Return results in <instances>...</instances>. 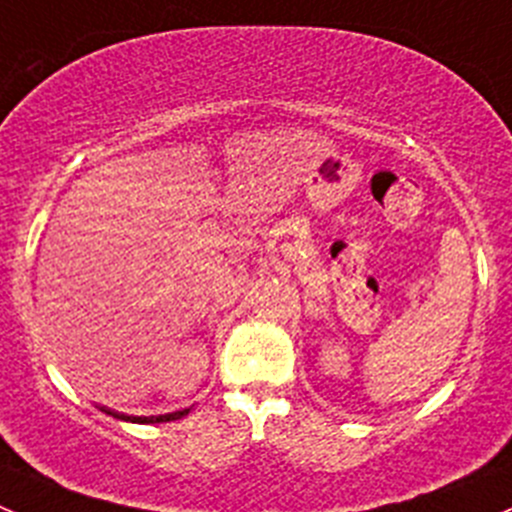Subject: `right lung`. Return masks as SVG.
Listing matches in <instances>:
<instances>
[{"label": "right lung", "instance_id": "obj_1", "mask_svg": "<svg viewBox=\"0 0 512 512\" xmlns=\"http://www.w3.org/2000/svg\"><path fill=\"white\" fill-rule=\"evenodd\" d=\"M105 415L115 417V420H123V422H135V425H158V422H173V420H180V417H186L188 412H191V407L188 410H178V412H168V415H150V417H135V415H125V412H115L110 410V407H100Z\"/></svg>", "mask_w": 512, "mask_h": 512}]
</instances>
